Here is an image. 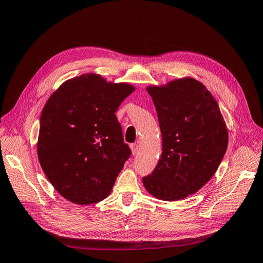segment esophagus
<instances>
[{
    "label": "esophagus",
    "mask_w": 263,
    "mask_h": 263,
    "mask_svg": "<svg viewBox=\"0 0 263 263\" xmlns=\"http://www.w3.org/2000/svg\"><path fill=\"white\" fill-rule=\"evenodd\" d=\"M130 149H132V154L135 156L138 154V150H139V146L137 144H132L130 145Z\"/></svg>",
    "instance_id": "esophagus-1"
}]
</instances>
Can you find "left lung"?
Returning <instances> with one entry per match:
<instances>
[{"mask_svg":"<svg viewBox=\"0 0 263 263\" xmlns=\"http://www.w3.org/2000/svg\"><path fill=\"white\" fill-rule=\"evenodd\" d=\"M147 91L157 109L162 154L142 183L157 198L179 201L196 193L218 169L228 145L226 124L216 100L195 79Z\"/></svg>","mask_w":263,"mask_h":263,"instance_id":"1","label":"left lung"}]
</instances>
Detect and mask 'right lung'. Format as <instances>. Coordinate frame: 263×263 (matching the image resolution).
I'll use <instances>...</instances> for the list:
<instances>
[{"label": "right lung", "mask_w": 263, "mask_h": 263, "mask_svg": "<svg viewBox=\"0 0 263 263\" xmlns=\"http://www.w3.org/2000/svg\"><path fill=\"white\" fill-rule=\"evenodd\" d=\"M134 90L85 73L66 81L47 101L37 154L46 177L66 200L89 205L110 193L132 155L115 113Z\"/></svg>", "instance_id": "obj_1"}]
</instances>
